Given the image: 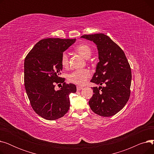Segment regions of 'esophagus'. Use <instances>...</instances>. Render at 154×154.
<instances>
[{
	"label": "esophagus",
	"mask_w": 154,
	"mask_h": 154,
	"mask_svg": "<svg viewBox=\"0 0 154 154\" xmlns=\"http://www.w3.org/2000/svg\"><path fill=\"white\" fill-rule=\"evenodd\" d=\"M82 88H83V87H81V86H77V91H78L82 90Z\"/></svg>",
	"instance_id": "34e87169"
}]
</instances>
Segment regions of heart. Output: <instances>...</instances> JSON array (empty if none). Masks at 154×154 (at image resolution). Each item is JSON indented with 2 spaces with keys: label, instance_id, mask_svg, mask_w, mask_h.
Returning a JSON list of instances; mask_svg holds the SVG:
<instances>
[{
  "label": "heart",
  "instance_id": "heart-1",
  "mask_svg": "<svg viewBox=\"0 0 154 154\" xmlns=\"http://www.w3.org/2000/svg\"><path fill=\"white\" fill-rule=\"evenodd\" d=\"M75 51L85 59L89 58L92 52L91 46L85 43L77 45L75 47ZM61 63L63 67H67L69 65V56L67 52H63L62 54ZM91 72L87 69L75 70L70 73L67 76V79L70 82L74 84L84 85L87 82V80L91 77Z\"/></svg>",
  "mask_w": 154,
  "mask_h": 154
}]
</instances>
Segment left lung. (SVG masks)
I'll return each instance as SVG.
<instances>
[{
    "mask_svg": "<svg viewBox=\"0 0 154 154\" xmlns=\"http://www.w3.org/2000/svg\"><path fill=\"white\" fill-rule=\"evenodd\" d=\"M81 37L94 42L98 50L99 62L91 82L104 85L92 88L94 94L88 104L96 114L114 116L124 108L130 97V65L122 48L107 35L95 34Z\"/></svg>",
    "mask_w": 154,
    "mask_h": 154,
    "instance_id": "obj_1",
    "label": "left lung"
}]
</instances>
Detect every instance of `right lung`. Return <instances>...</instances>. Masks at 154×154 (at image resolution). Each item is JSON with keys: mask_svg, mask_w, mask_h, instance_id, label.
Instances as JSON below:
<instances>
[{"mask_svg": "<svg viewBox=\"0 0 154 154\" xmlns=\"http://www.w3.org/2000/svg\"><path fill=\"white\" fill-rule=\"evenodd\" d=\"M74 39L48 38L40 40L24 61V82L32 109L42 118L54 120L63 117L70 108L69 95L76 86L66 84L59 77L62 70L61 56L75 42ZM62 83L58 91L54 84Z\"/></svg>", "mask_w": 154, "mask_h": 154, "instance_id": "right-lung-1", "label": "right lung"}]
</instances>
